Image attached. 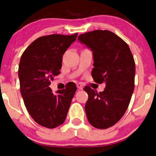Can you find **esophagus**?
<instances>
[{
    "instance_id": "obj_1",
    "label": "esophagus",
    "mask_w": 156,
    "mask_h": 156,
    "mask_svg": "<svg viewBox=\"0 0 156 156\" xmlns=\"http://www.w3.org/2000/svg\"><path fill=\"white\" fill-rule=\"evenodd\" d=\"M77 87L78 88V90H82L84 86H83L82 84H81V83H78V84H77Z\"/></svg>"
}]
</instances>
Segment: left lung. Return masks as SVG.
Segmentation results:
<instances>
[{
    "label": "left lung",
    "mask_w": 156,
    "mask_h": 156,
    "mask_svg": "<svg viewBox=\"0 0 156 156\" xmlns=\"http://www.w3.org/2000/svg\"><path fill=\"white\" fill-rule=\"evenodd\" d=\"M78 39L93 51L94 81L106 83L103 92L84 88L88 94L84 107L87 120L96 128H108L122 119L130 103L134 90L133 56L126 42L108 30L84 33Z\"/></svg>",
    "instance_id": "left-lung-1"
}]
</instances>
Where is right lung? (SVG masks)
I'll list each match as a JSON object with an SVG mask.
<instances>
[{"label":"right lung","mask_w":156,"mask_h":156,"mask_svg":"<svg viewBox=\"0 0 156 156\" xmlns=\"http://www.w3.org/2000/svg\"><path fill=\"white\" fill-rule=\"evenodd\" d=\"M78 34H53L32 42L21 56L19 66L20 92L24 104L34 122L48 128H55L66 120L76 85L72 82L54 94L50 84L60 74L62 56Z\"/></svg>","instance_id":"1"}]
</instances>
